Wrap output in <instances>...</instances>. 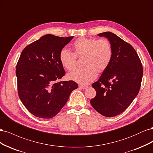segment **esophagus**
<instances>
[{
    "label": "esophagus",
    "instance_id": "1",
    "mask_svg": "<svg viewBox=\"0 0 153 153\" xmlns=\"http://www.w3.org/2000/svg\"><path fill=\"white\" fill-rule=\"evenodd\" d=\"M79 87L80 88H82V89H87V88L88 87L87 85H82V84L79 85Z\"/></svg>",
    "mask_w": 153,
    "mask_h": 153
}]
</instances>
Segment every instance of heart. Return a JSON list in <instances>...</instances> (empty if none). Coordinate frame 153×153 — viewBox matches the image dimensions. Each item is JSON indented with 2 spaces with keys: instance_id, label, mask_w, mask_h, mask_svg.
Here are the masks:
<instances>
[{
  "instance_id": "b5f03b06",
  "label": "heart",
  "mask_w": 153,
  "mask_h": 153,
  "mask_svg": "<svg viewBox=\"0 0 153 153\" xmlns=\"http://www.w3.org/2000/svg\"><path fill=\"white\" fill-rule=\"evenodd\" d=\"M72 49L73 52L66 48H62L59 52V61L64 68L71 71L75 68L77 57H83L84 66L68 75L71 80L82 84L94 80L97 71L102 72L107 68L113 57L112 45L105 38H80L73 43Z\"/></svg>"
}]
</instances>
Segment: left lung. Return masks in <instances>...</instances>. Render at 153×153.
<instances>
[{
    "mask_svg": "<svg viewBox=\"0 0 153 153\" xmlns=\"http://www.w3.org/2000/svg\"><path fill=\"white\" fill-rule=\"evenodd\" d=\"M98 36L110 41L113 57L100 79L92 84L96 95L90 102L103 116L114 117L123 113L137 96L141 86L143 68L130 44L110 32Z\"/></svg>",
    "mask_w": 153,
    "mask_h": 153,
    "instance_id": "8db88e82",
    "label": "left lung"
}]
</instances>
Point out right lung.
I'll use <instances>...</instances> for the list:
<instances>
[{
    "mask_svg": "<svg viewBox=\"0 0 153 153\" xmlns=\"http://www.w3.org/2000/svg\"><path fill=\"white\" fill-rule=\"evenodd\" d=\"M73 38L47 34L21 53L16 67L18 93L25 108L37 117L55 116L78 88L73 80L59 81L66 73L59 52Z\"/></svg>",
    "mask_w": 153,
    "mask_h": 153,
    "instance_id": "obj_1",
    "label": "right lung"
}]
</instances>
